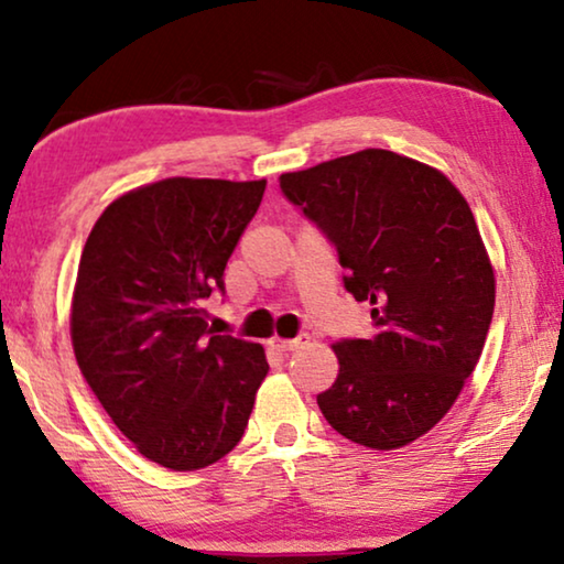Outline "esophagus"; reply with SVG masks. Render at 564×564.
Listing matches in <instances>:
<instances>
[{
    "instance_id": "esophagus-1",
    "label": "esophagus",
    "mask_w": 564,
    "mask_h": 564,
    "mask_svg": "<svg viewBox=\"0 0 564 564\" xmlns=\"http://www.w3.org/2000/svg\"><path fill=\"white\" fill-rule=\"evenodd\" d=\"M311 341V336H297V338H280V336H272L269 338V349H274V351H297V349H303V346Z\"/></svg>"
}]
</instances>
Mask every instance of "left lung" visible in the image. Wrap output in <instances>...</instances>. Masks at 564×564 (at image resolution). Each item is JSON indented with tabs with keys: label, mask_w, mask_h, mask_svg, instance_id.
I'll use <instances>...</instances> for the list:
<instances>
[{
	"label": "left lung",
	"mask_w": 564,
	"mask_h": 564,
	"mask_svg": "<svg viewBox=\"0 0 564 564\" xmlns=\"http://www.w3.org/2000/svg\"><path fill=\"white\" fill-rule=\"evenodd\" d=\"M280 187L372 305V338L334 344L321 413L354 444L408 446L449 413L488 336L496 274L475 215L438 169L384 149L288 172Z\"/></svg>",
	"instance_id": "8db88e82"
}]
</instances>
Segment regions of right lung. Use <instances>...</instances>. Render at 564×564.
Here are the masks:
<instances>
[{
    "mask_svg": "<svg viewBox=\"0 0 564 564\" xmlns=\"http://www.w3.org/2000/svg\"><path fill=\"white\" fill-rule=\"evenodd\" d=\"M267 180H169L112 199L84 243L72 344L84 380L145 459L192 473L241 442L264 346L207 328L203 300Z\"/></svg>",
    "mask_w": 564,
    "mask_h": 564,
    "instance_id": "1",
    "label": "right lung"
}]
</instances>
